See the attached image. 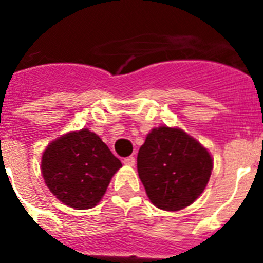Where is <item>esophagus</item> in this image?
<instances>
[{"mask_svg": "<svg viewBox=\"0 0 263 263\" xmlns=\"http://www.w3.org/2000/svg\"><path fill=\"white\" fill-rule=\"evenodd\" d=\"M124 163L126 164V166H134V164H136V158H134L133 155H130V157H126L124 159Z\"/></svg>", "mask_w": 263, "mask_h": 263, "instance_id": "obj_1", "label": "esophagus"}]
</instances>
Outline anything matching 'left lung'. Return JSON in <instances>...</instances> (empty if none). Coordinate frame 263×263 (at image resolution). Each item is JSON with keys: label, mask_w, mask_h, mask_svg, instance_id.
<instances>
[{"label": "left lung", "mask_w": 263, "mask_h": 263, "mask_svg": "<svg viewBox=\"0 0 263 263\" xmlns=\"http://www.w3.org/2000/svg\"><path fill=\"white\" fill-rule=\"evenodd\" d=\"M137 168L152 203L160 210L179 211L204 191L213 160L206 148L183 130L159 126L139 148Z\"/></svg>", "instance_id": "left-lung-1"}]
</instances>
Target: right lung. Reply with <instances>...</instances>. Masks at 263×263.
<instances>
[{
    "instance_id": "1",
    "label": "right lung",
    "mask_w": 263,
    "mask_h": 263,
    "mask_svg": "<svg viewBox=\"0 0 263 263\" xmlns=\"http://www.w3.org/2000/svg\"><path fill=\"white\" fill-rule=\"evenodd\" d=\"M121 166V160L88 129L60 137L42 157V174L50 191L76 210L96 205Z\"/></svg>"
}]
</instances>
